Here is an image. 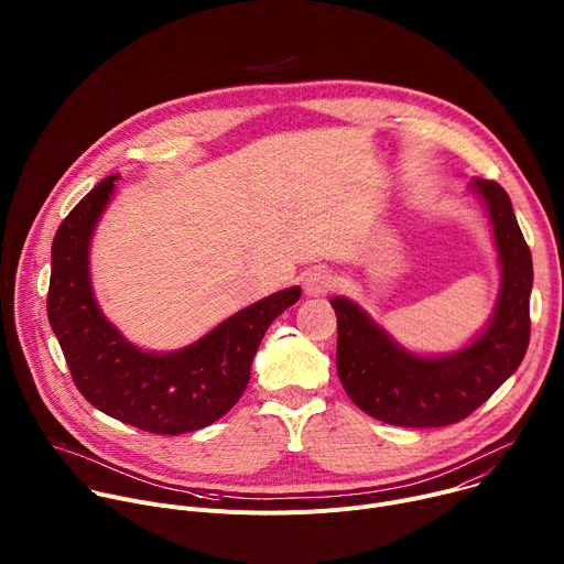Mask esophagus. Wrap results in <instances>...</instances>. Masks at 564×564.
I'll list each match as a JSON object with an SVG mask.
<instances>
[{"label": "esophagus", "mask_w": 564, "mask_h": 564, "mask_svg": "<svg viewBox=\"0 0 564 564\" xmlns=\"http://www.w3.org/2000/svg\"><path fill=\"white\" fill-rule=\"evenodd\" d=\"M335 288V276L328 270H312L303 276V292L307 296H324Z\"/></svg>", "instance_id": "34e87169"}]
</instances>
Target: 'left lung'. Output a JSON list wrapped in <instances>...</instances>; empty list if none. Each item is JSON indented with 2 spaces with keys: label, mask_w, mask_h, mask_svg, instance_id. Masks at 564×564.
<instances>
[{
  "label": "left lung",
  "mask_w": 564,
  "mask_h": 564,
  "mask_svg": "<svg viewBox=\"0 0 564 564\" xmlns=\"http://www.w3.org/2000/svg\"><path fill=\"white\" fill-rule=\"evenodd\" d=\"M485 198L502 263V290L491 326L457 355L424 359L397 348L348 299L335 296L337 372L355 404L392 426L437 429L462 422L516 372L529 335L533 263L509 194L487 178H473Z\"/></svg>",
  "instance_id": "left-lung-1"
}]
</instances>
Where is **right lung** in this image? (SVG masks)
I'll return each mask as SVG.
<instances>
[{
  "mask_svg": "<svg viewBox=\"0 0 564 564\" xmlns=\"http://www.w3.org/2000/svg\"><path fill=\"white\" fill-rule=\"evenodd\" d=\"M98 183L57 227L46 312L75 388L105 415L155 435H181L220 420L243 394L272 321L301 288L236 312L207 337L172 355L133 348L100 314L89 283V240L113 183Z\"/></svg>",
  "mask_w": 564,
  "mask_h": 564,
  "instance_id": "obj_1",
  "label": "right lung"
}]
</instances>
